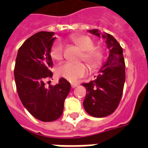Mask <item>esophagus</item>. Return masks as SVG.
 Wrapping results in <instances>:
<instances>
[{
    "mask_svg": "<svg viewBox=\"0 0 148 148\" xmlns=\"http://www.w3.org/2000/svg\"><path fill=\"white\" fill-rule=\"evenodd\" d=\"M77 85H78V84H77V83H71V88H76Z\"/></svg>",
    "mask_w": 148,
    "mask_h": 148,
    "instance_id": "34e87169",
    "label": "esophagus"
}]
</instances>
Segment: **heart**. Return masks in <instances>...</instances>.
<instances>
[{
  "instance_id": "heart-1",
  "label": "heart",
  "mask_w": 148,
  "mask_h": 148,
  "mask_svg": "<svg viewBox=\"0 0 148 148\" xmlns=\"http://www.w3.org/2000/svg\"><path fill=\"white\" fill-rule=\"evenodd\" d=\"M70 40L82 51L81 60H84L91 67H97L103 60V53L101 49L95 47V43L90 37L82 34H73ZM64 46L60 40H56L50 51L52 59L60 61L64 58ZM88 72V68L83 63L71 64L65 63L57 68L56 73L58 76L69 81H75L80 77L84 76Z\"/></svg>"
}]
</instances>
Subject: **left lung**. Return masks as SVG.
Segmentation results:
<instances>
[{
	"label": "left lung",
	"mask_w": 148,
	"mask_h": 148,
	"mask_svg": "<svg viewBox=\"0 0 148 148\" xmlns=\"http://www.w3.org/2000/svg\"><path fill=\"white\" fill-rule=\"evenodd\" d=\"M89 32L97 37L101 36L97 29L90 30ZM102 38L110 50L108 60L95 80L82 84L87 90L84 108L88 114L95 117L108 116L117 109L125 82V63L122 47L109 34H103Z\"/></svg>",
	"instance_id": "left-lung-1"
}]
</instances>
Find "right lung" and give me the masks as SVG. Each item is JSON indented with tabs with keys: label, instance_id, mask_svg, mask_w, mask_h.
<instances>
[{
	"label": "right lung",
	"instance_id": "right-lung-1",
	"mask_svg": "<svg viewBox=\"0 0 148 148\" xmlns=\"http://www.w3.org/2000/svg\"><path fill=\"white\" fill-rule=\"evenodd\" d=\"M53 32L40 31L24 41L17 52L14 79L17 94L29 113L41 121L58 119L71 84L66 79L58 84L45 87V80L52 77L53 67L50 51L55 40Z\"/></svg>",
	"mask_w": 148,
	"mask_h": 148
}]
</instances>
